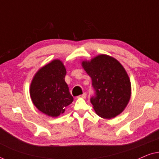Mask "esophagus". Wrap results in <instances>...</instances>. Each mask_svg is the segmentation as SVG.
Masks as SVG:
<instances>
[{
	"instance_id": "1",
	"label": "esophagus",
	"mask_w": 159,
	"mask_h": 159,
	"mask_svg": "<svg viewBox=\"0 0 159 159\" xmlns=\"http://www.w3.org/2000/svg\"><path fill=\"white\" fill-rule=\"evenodd\" d=\"M86 96H87V94H86L85 93H82V95H80L79 97H80V98H85Z\"/></svg>"
}]
</instances>
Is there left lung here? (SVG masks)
<instances>
[{
	"label": "left lung",
	"mask_w": 159,
	"mask_h": 159,
	"mask_svg": "<svg viewBox=\"0 0 159 159\" xmlns=\"http://www.w3.org/2000/svg\"><path fill=\"white\" fill-rule=\"evenodd\" d=\"M82 66L92 79L95 91L90 98L99 116L111 119L123 111L131 95V84L125 69L111 56L99 55Z\"/></svg>",
	"instance_id": "1"
}]
</instances>
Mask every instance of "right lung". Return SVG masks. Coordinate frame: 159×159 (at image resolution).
I'll list each match as a JSON object with an SVG mask.
<instances>
[{
	"label": "right lung",
	"mask_w": 159,
	"mask_h": 159,
	"mask_svg": "<svg viewBox=\"0 0 159 159\" xmlns=\"http://www.w3.org/2000/svg\"><path fill=\"white\" fill-rule=\"evenodd\" d=\"M66 69L60 60L41 68L32 80L30 96L34 105L43 114L58 116L72 103L73 97L65 82Z\"/></svg>",
	"instance_id": "obj_1"
}]
</instances>
